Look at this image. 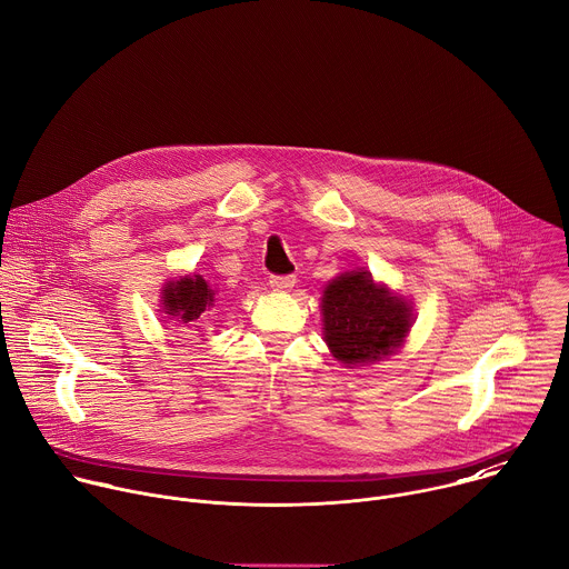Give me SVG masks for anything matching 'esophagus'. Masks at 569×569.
<instances>
[{
  "instance_id": "esophagus-1",
  "label": "esophagus",
  "mask_w": 569,
  "mask_h": 569,
  "mask_svg": "<svg viewBox=\"0 0 569 569\" xmlns=\"http://www.w3.org/2000/svg\"><path fill=\"white\" fill-rule=\"evenodd\" d=\"M295 277L292 274H272L270 277V286L274 288V290H290L292 286H295Z\"/></svg>"
}]
</instances>
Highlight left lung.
I'll return each instance as SVG.
<instances>
[{"label":"left lung","mask_w":569,"mask_h":569,"mask_svg":"<svg viewBox=\"0 0 569 569\" xmlns=\"http://www.w3.org/2000/svg\"><path fill=\"white\" fill-rule=\"evenodd\" d=\"M323 340L345 365L380 360L398 349L412 327L410 306L376 286L367 270L331 281L321 297Z\"/></svg>","instance_id":"left-lung-1"}]
</instances>
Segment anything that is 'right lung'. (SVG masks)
Masks as SVG:
<instances>
[{
	"instance_id": "obj_1",
	"label": "right lung",
	"mask_w": 569,
	"mask_h": 569,
	"mask_svg": "<svg viewBox=\"0 0 569 569\" xmlns=\"http://www.w3.org/2000/svg\"><path fill=\"white\" fill-rule=\"evenodd\" d=\"M207 306H213V290L198 274L184 277L164 288V308L182 321H196Z\"/></svg>"
}]
</instances>
